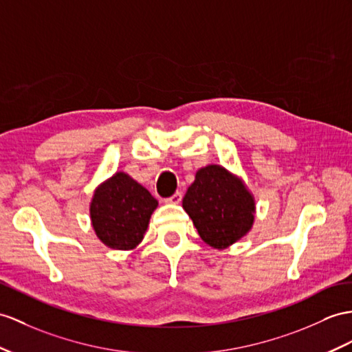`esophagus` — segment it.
<instances>
[{"mask_svg": "<svg viewBox=\"0 0 352 352\" xmlns=\"http://www.w3.org/2000/svg\"><path fill=\"white\" fill-rule=\"evenodd\" d=\"M181 201H182V192L181 191H177L171 197H168V199H166V203H170V204H179Z\"/></svg>", "mask_w": 352, "mask_h": 352, "instance_id": "34e87169", "label": "esophagus"}]
</instances>
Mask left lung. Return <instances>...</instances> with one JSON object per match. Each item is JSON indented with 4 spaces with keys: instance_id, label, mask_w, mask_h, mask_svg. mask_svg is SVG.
<instances>
[{
    "instance_id": "left-lung-1",
    "label": "left lung",
    "mask_w": 352,
    "mask_h": 352,
    "mask_svg": "<svg viewBox=\"0 0 352 352\" xmlns=\"http://www.w3.org/2000/svg\"><path fill=\"white\" fill-rule=\"evenodd\" d=\"M182 206L203 241L218 250L242 239L254 222V197L241 179L221 166L197 171Z\"/></svg>"
}]
</instances>
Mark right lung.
<instances>
[{"instance_id": "1", "label": "right lung", "mask_w": 352, "mask_h": 352, "mask_svg": "<svg viewBox=\"0 0 352 352\" xmlns=\"http://www.w3.org/2000/svg\"><path fill=\"white\" fill-rule=\"evenodd\" d=\"M157 206L146 188L119 171L94 194L89 209L92 227L111 250H133L142 242Z\"/></svg>"}]
</instances>
